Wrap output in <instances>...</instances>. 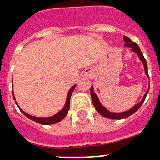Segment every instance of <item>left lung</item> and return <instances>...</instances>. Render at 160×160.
<instances>
[{
  "label": "left lung",
  "instance_id": "left-lung-1",
  "mask_svg": "<svg viewBox=\"0 0 160 160\" xmlns=\"http://www.w3.org/2000/svg\"><path fill=\"white\" fill-rule=\"evenodd\" d=\"M124 41H125V47L131 48V51H133L134 52L137 53V56L139 57V59H140L141 61L142 62L143 66H144L145 74H146V75L148 76V78L149 79L148 73V65H147L146 59H145V58L143 57L142 52H141L139 47H138L135 42L131 41V39H129V38L126 37V36H124ZM148 91H149V88H148V90L147 91V92L145 93V95L143 96L142 99V101H141L140 102H138L137 104H136L134 107L131 108V109H129L128 111H125V112H122V113H113V112H110V111H108L106 108L103 107V106L100 103L99 99H98V96L96 95V93L94 92V91H93V87H92V86L91 87V91H90V92H91V96H92L93 105H94L96 110H97L98 113L101 114L102 116L106 117V118H108V119H122L127 118V117L131 115L132 113H134L136 111H137V110L139 109V108L142 106V104L143 103V102H144V100H145V98H146L147 97V94L148 93Z\"/></svg>",
  "mask_w": 160,
  "mask_h": 160
}]
</instances>
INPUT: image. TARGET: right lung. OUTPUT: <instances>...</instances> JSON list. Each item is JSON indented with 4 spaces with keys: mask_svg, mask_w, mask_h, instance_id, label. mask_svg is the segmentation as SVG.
<instances>
[{
    "mask_svg": "<svg viewBox=\"0 0 160 160\" xmlns=\"http://www.w3.org/2000/svg\"><path fill=\"white\" fill-rule=\"evenodd\" d=\"M75 86L76 85H74L71 87L69 91L68 92V96H67V99H66V102H65L64 107L62 108V109H61L59 111L58 113H57L55 115H53V116L51 117H35V116H32V115H29L27 113H25L24 111L21 109L19 108V106L18 105V107L19 108L20 111L22 112V113L25 115L27 118H29V119H32V120H34L35 122L39 123V124H41V125H52V124H56V123L59 122V121H61L62 119H64L66 115L68 114V109H69V105H70V98L71 95H72V93L74 92V89L75 88ZM13 94V93H12ZM13 98H14V94H13Z\"/></svg>",
    "mask_w": 160,
    "mask_h": 160,
    "instance_id": "obj_1",
    "label": "right lung"
}]
</instances>
